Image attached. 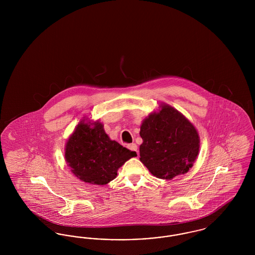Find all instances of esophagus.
I'll return each instance as SVG.
<instances>
[{
    "label": "esophagus",
    "instance_id": "34e87169",
    "mask_svg": "<svg viewBox=\"0 0 255 255\" xmlns=\"http://www.w3.org/2000/svg\"><path fill=\"white\" fill-rule=\"evenodd\" d=\"M127 147H128V149H130L131 151H133V152H135V153L137 154V146H136L135 143H131V144H128Z\"/></svg>",
    "mask_w": 255,
    "mask_h": 255
}]
</instances>
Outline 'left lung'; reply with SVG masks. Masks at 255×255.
<instances>
[{
	"label": "left lung",
	"instance_id": "8db88e82",
	"mask_svg": "<svg viewBox=\"0 0 255 255\" xmlns=\"http://www.w3.org/2000/svg\"><path fill=\"white\" fill-rule=\"evenodd\" d=\"M139 160L150 173L162 180L187 173L199 155L200 136L181 112L161 103L140 125Z\"/></svg>",
	"mask_w": 255,
	"mask_h": 255
}]
</instances>
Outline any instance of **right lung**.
<instances>
[{"instance_id":"add662e5","label":"right lung","mask_w":255,"mask_h":255,"mask_svg":"<svg viewBox=\"0 0 255 255\" xmlns=\"http://www.w3.org/2000/svg\"><path fill=\"white\" fill-rule=\"evenodd\" d=\"M136 153L112 140L101 122L81 120L65 146V160L82 182L105 185Z\"/></svg>"}]
</instances>
